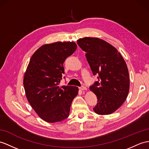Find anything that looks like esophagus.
<instances>
[{"mask_svg": "<svg viewBox=\"0 0 149 149\" xmlns=\"http://www.w3.org/2000/svg\"><path fill=\"white\" fill-rule=\"evenodd\" d=\"M79 88L81 90H86V88L85 86H81V87H79Z\"/></svg>", "mask_w": 149, "mask_h": 149, "instance_id": "esophagus-1", "label": "esophagus"}]
</instances>
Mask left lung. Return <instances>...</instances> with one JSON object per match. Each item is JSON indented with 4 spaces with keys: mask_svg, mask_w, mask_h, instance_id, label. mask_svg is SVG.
Returning <instances> with one entry per match:
<instances>
[{
    "mask_svg": "<svg viewBox=\"0 0 149 149\" xmlns=\"http://www.w3.org/2000/svg\"><path fill=\"white\" fill-rule=\"evenodd\" d=\"M77 44L85 56L98 81L90 86L95 94L97 104L93 109L99 115L112 114L124 103L128 95L130 78L128 67L118 50L99 38L85 37Z\"/></svg>",
    "mask_w": 149,
    "mask_h": 149,
    "instance_id": "obj_1",
    "label": "left lung"
}]
</instances>
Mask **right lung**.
<instances>
[{
  "label": "right lung",
  "mask_w": 149,
  "mask_h": 149,
  "mask_svg": "<svg viewBox=\"0 0 149 149\" xmlns=\"http://www.w3.org/2000/svg\"><path fill=\"white\" fill-rule=\"evenodd\" d=\"M77 48L72 42L43 45L29 62L23 79L25 93L31 107L46 122H59L70 115L78 88L59 84L64 73L63 63Z\"/></svg>",
  "instance_id": "right-lung-1"
}]
</instances>
